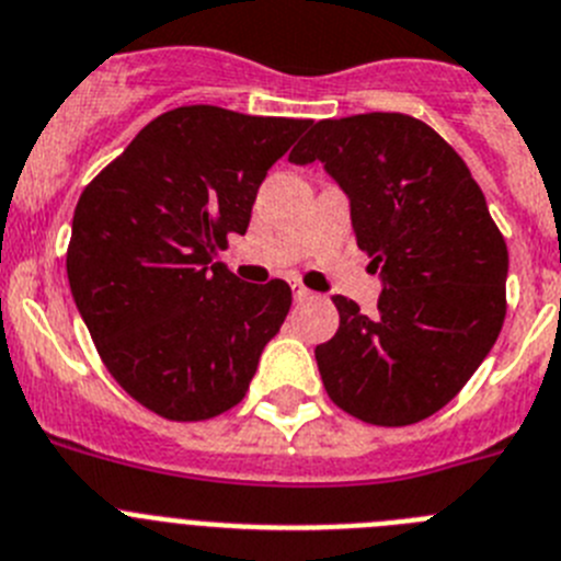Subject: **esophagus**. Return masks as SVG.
<instances>
[{
  "instance_id": "obj_1",
  "label": "esophagus",
  "mask_w": 561,
  "mask_h": 561,
  "mask_svg": "<svg viewBox=\"0 0 561 561\" xmlns=\"http://www.w3.org/2000/svg\"><path fill=\"white\" fill-rule=\"evenodd\" d=\"M290 290H294V299L296 301H308L310 299V296H313V294H310V290H308V287H305V285H301V282H290Z\"/></svg>"
}]
</instances>
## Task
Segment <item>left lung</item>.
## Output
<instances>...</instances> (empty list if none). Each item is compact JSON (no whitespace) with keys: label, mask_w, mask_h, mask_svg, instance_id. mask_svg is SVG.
<instances>
[{"label":"left lung","mask_w":561,"mask_h":561,"mask_svg":"<svg viewBox=\"0 0 561 561\" xmlns=\"http://www.w3.org/2000/svg\"><path fill=\"white\" fill-rule=\"evenodd\" d=\"M287 160H319L347 194L355 240L383 287L375 316L333 296L339 330L316 347L328 396L375 426L435 415L505 319L508 248L469 165L401 112L319 121Z\"/></svg>","instance_id":"8db88e82"}]
</instances>
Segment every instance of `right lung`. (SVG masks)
Returning a JSON list of instances; mask_svg holds the SVG:
<instances>
[{
	"label": "right lung",
	"instance_id": "obj_1",
	"mask_svg": "<svg viewBox=\"0 0 561 561\" xmlns=\"http://www.w3.org/2000/svg\"><path fill=\"white\" fill-rule=\"evenodd\" d=\"M310 126L222 106L146 124L72 214L67 279L112 378L169 421H208L245 398L290 310L282 279L251 285L214 262L245 233L267 169Z\"/></svg>",
	"mask_w": 561,
	"mask_h": 561
}]
</instances>
